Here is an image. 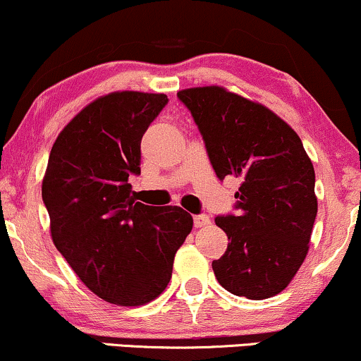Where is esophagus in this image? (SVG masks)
I'll use <instances>...</instances> for the list:
<instances>
[{"mask_svg": "<svg viewBox=\"0 0 361 361\" xmlns=\"http://www.w3.org/2000/svg\"><path fill=\"white\" fill-rule=\"evenodd\" d=\"M193 221H195V228H203V226H208L209 223V218L207 216V214H198V216H195L193 218Z\"/></svg>", "mask_w": 361, "mask_h": 361, "instance_id": "34e87169", "label": "esophagus"}]
</instances>
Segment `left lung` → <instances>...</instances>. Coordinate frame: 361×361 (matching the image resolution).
I'll use <instances>...</instances> for the list:
<instances>
[{
	"label": "left lung",
	"mask_w": 361,
	"mask_h": 361,
	"mask_svg": "<svg viewBox=\"0 0 361 361\" xmlns=\"http://www.w3.org/2000/svg\"><path fill=\"white\" fill-rule=\"evenodd\" d=\"M202 131L216 176L241 180L238 213L216 216L228 248L213 262L223 288L250 300L286 288L310 250L318 202L302 140L264 104L223 86L178 91Z\"/></svg>",
	"instance_id": "left-lung-1"
}]
</instances>
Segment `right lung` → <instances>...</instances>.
<instances>
[{"label":"right lung","instance_id":"right-lung-1","mask_svg":"<svg viewBox=\"0 0 361 361\" xmlns=\"http://www.w3.org/2000/svg\"><path fill=\"white\" fill-rule=\"evenodd\" d=\"M168 97L113 91L81 109L54 141L41 185L58 252L94 295L141 307L170 283L173 259L193 228L180 207L131 196L140 143Z\"/></svg>","mask_w":361,"mask_h":361}]
</instances>
